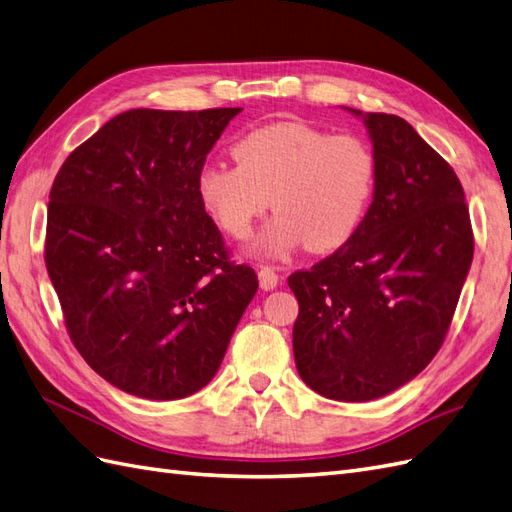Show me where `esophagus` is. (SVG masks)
Wrapping results in <instances>:
<instances>
[{
	"label": "esophagus",
	"instance_id": "obj_1",
	"mask_svg": "<svg viewBox=\"0 0 512 512\" xmlns=\"http://www.w3.org/2000/svg\"><path fill=\"white\" fill-rule=\"evenodd\" d=\"M259 285L261 290H274V287L279 285V274L272 266H261L259 268Z\"/></svg>",
	"mask_w": 512,
	"mask_h": 512
}]
</instances>
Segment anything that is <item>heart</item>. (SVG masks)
Returning <instances> with one entry per match:
<instances>
[{
  "label": "heart",
  "instance_id": "b5f03b06",
  "mask_svg": "<svg viewBox=\"0 0 512 512\" xmlns=\"http://www.w3.org/2000/svg\"><path fill=\"white\" fill-rule=\"evenodd\" d=\"M233 157L238 166L216 162L201 170V205L220 231L246 240L272 201L277 216L255 244L268 257L303 244L313 253L344 246L368 216L378 186V157L368 140L300 121L248 131Z\"/></svg>",
  "mask_w": 512,
  "mask_h": 512
}]
</instances>
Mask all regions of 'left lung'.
Segmentation results:
<instances>
[{
    "mask_svg": "<svg viewBox=\"0 0 512 512\" xmlns=\"http://www.w3.org/2000/svg\"><path fill=\"white\" fill-rule=\"evenodd\" d=\"M378 186L359 231L287 285L292 344L320 396L368 402L422 372L448 335L474 257L465 192L452 166L396 114H361Z\"/></svg>",
    "mask_w": 512,
    "mask_h": 512,
    "instance_id": "obj_1",
    "label": "left lung"
}]
</instances>
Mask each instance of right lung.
Returning a JSON list of instances; mask_svg holds the SVG:
<instances>
[{"label":"right lung","mask_w":512,"mask_h":512,"mask_svg":"<svg viewBox=\"0 0 512 512\" xmlns=\"http://www.w3.org/2000/svg\"><path fill=\"white\" fill-rule=\"evenodd\" d=\"M242 108L127 110L60 166L45 266L84 361L131 396L177 400L212 381L257 292L196 181Z\"/></svg>","instance_id":"add662e5"}]
</instances>
